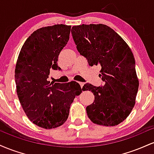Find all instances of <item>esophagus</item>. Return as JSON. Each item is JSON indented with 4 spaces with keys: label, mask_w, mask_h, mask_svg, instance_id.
Returning <instances> with one entry per match:
<instances>
[{
    "label": "esophagus",
    "mask_w": 154,
    "mask_h": 154,
    "mask_svg": "<svg viewBox=\"0 0 154 154\" xmlns=\"http://www.w3.org/2000/svg\"><path fill=\"white\" fill-rule=\"evenodd\" d=\"M79 85H80V87H81V88H82V87H83V85H84L85 83H84V82H79Z\"/></svg>",
    "instance_id": "34e87169"
}]
</instances>
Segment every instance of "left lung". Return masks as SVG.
Returning a JSON list of instances; mask_svg holds the SVG:
<instances>
[{
  "mask_svg": "<svg viewBox=\"0 0 154 154\" xmlns=\"http://www.w3.org/2000/svg\"><path fill=\"white\" fill-rule=\"evenodd\" d=\"M77 49L88 64L101 67L99 77L103 85L86 83L95 100L86 107L93 123L115 126L126 119L135 103L139 81L131 49L114 29L105 24H82L72 28Z\"/></svg>",
  "mask_w": 154,
  "mask_h": 154,
  "instance_id": "left-lung-1",
  "label": "left lung"
}]
</instances>
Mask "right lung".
Wrapping results in <instances>:
<instances>
[{"label":"right lung","mask_w":154,"mask_h":154,"mask_svg":"<svg viewBox=\"0 0 154 154\" xmlns=\"http://www.w3.org/2000/svg\"><path fill=\"white\" fill-rule=\"evenodd\" d=\"M71 26L55 24L35 30L19 53L15 69L17 92L24 112L32 123L56 128L66 121L70 106L82 93L79 83L48 81L51 69L61 70L58 57L69 39Z\"/></svg>","instance_id":"1"}]
</instances>
